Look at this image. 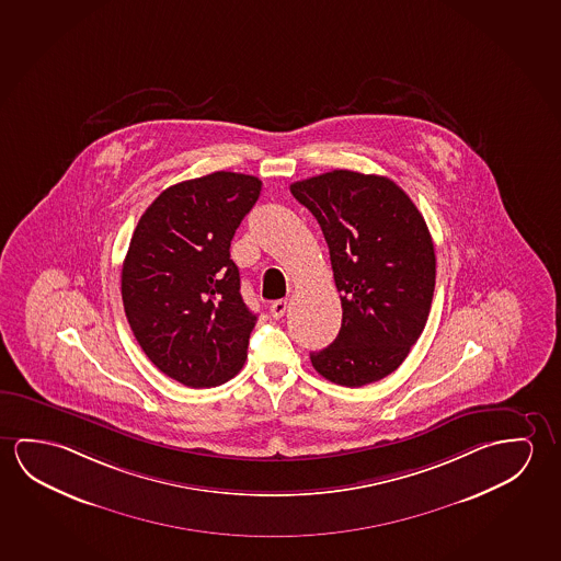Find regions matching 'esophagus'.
<instances>
[{"label": "esophagus", "mask_w": 561, "mask_h": 561, "mask_svg": "<svg viewBox=\"0 0 561 561\" xmlns=\"http://www.w3.org/2000/svg\"><path fill=\"white\" fill-rule=\"evenodd\" d=\"M286 310H288V302H286V300H278V302L271 306V316H273L275 320H280V318L285 316Z\"/></svg>", "instance_id": "obj_1"}]
</instances>
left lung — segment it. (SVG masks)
Here are the masks:
<instances>
[{
  "label": "left lung",
  "instance_id": "8db88e82",
  "mask_svg": "<svg viewBox=\"0 0 561 561\" xmlns=\"http://www.w3.org/2000/svg\"><path fill=\"white\" fill-rule=\"evenodd\" d=\"M330 248L343 323L310 353L330 382L360 388L393 373L425 330L436 259L427 224L391 179L335 170L290 185Z\"/></svg>",
  "mask_w": 561,
  "mask_h": 561
}]
</instances>
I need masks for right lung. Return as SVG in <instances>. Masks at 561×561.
Wrapping results in <instances>:
<instances>
[{
	"instance_id": "right-lung-1",
	"label": "right lung",
	"mask_w": 561,
	"mask_h": 561,
	"mask_svg": "<svg viewBox=\"0 0 561 561\" xmlns=\"http://www.w3.org/2000/svg\"><path fill=\"white\" fill-rule=\"evenodd\" d=\"M259 195L257 178L216 171L165 188L134 230L121 276L126 320L151 363L188 388L228 382L248 358L257 316L230 243Z\"/></svg>"
}]
</instances>
